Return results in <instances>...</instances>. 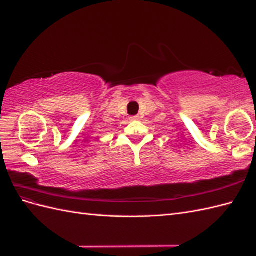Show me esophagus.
I'll list each match as a JSON object with an SVG mask.
<instances>
[{
    "label": "esophagus",
    "mask_w": 256,
    "mask_h": 256,
    "mask_svg": "<svg viewBox=\"0 0 256 256\" xmlns=\"http://www.w3.org/2000/svg\"><path fill=\"white\" fill-rule=\"evenodd\" d=\"M129 119H130V120H132H132H137V119H138V116H132V117H130Z\"/></svg>",
    "instance_id": "1"
}]
</instances>
